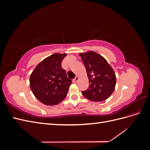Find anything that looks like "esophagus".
<instances>
[{"instance_id": "esophagus-1", "label": "esophagus", "mask_w": 150, "mask_h": 150, "mask_svg": "<svg viewBox=\"0 0 150 150\" xmlns=\"http://www.w3.org/2000/svg\"><path fill=\"white\" fill-rule=\"evenodd\" d=\"M78 81H79V78H78V77H77V76L76 77V78L73 80V81H74V83H78Z\"/></svg>"}]
</instances>
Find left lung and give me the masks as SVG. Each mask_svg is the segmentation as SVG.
I'll return each mask as SVG.
<instances>
[{"mask_svg":"<svg viewBox=\"0 0 150 150\" xmlns=\"http://www.w3.org/2000/svg\"><path fill=\"white\" fill-rule=\"evenodd\" d=\"M87 72L89 88L82 91L92 101H105L114 91L116 77L111 66L100 54L94 51L79 53Z\"/></svg>","mask_w":150,"mask_h":150,"instance_id":"1","label":"left lung"}]
</instances>
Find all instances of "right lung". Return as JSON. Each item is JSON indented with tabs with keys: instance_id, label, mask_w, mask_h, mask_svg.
I'll list each match as a JSON object with an SVG mask.
<instances>
[{
	"instance_id": "right-lung-1",
	"label": "right lung",
	"mask_w": 150,
	"mask_h": 150,
	"mask_svg": "<svg viewBox=\"0 0 150 150\" xmlns=\"http://www.w3.org/2000/svg\"><path fill=\"white\" fill-rule=\"evenodd\" d=\"M67 54L55 53L36 66L30 76V88L35 97L47 106H54L64 100L71 79L61 67Z\"/></svg>"
}]
</instances>
